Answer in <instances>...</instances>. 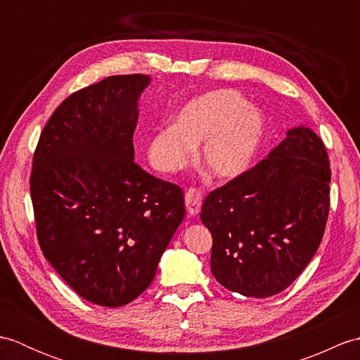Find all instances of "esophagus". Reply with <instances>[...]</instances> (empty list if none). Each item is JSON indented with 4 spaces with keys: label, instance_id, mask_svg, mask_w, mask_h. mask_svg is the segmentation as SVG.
Segmentation results:
<instances>
[{
    "label": "esophagus",
    "instance_id": "obj_1",
    "mask_svg": "<svg viewBox=\"0 0 360 360\" xmlns=\"http://www.w3.org/2000/svg\"><path fill=\"white\" fill-rule=\"evenodd\" d=\"M202 205V193L196 188H188L186 192V207L190 215L195 217L200 213Z\"/></svg>",
    "mask_w": 360,
    "mask_h": 360
}]
</instances>
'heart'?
Returning <instances> with one entry per match:
<instances>
[{"instance_id":"1","label":"heart","mask_w":360,"mask_h":360,"mask_svg":"<svg viewBox=\"0 0 360 360\" xmlns=\"http://www.w3.org/2000/svg\"><path fill=\"white\" fill-rule=\"evenodd\" d=\"M264 119L235 89H215L193 97L179 110L174 124L158 128L147 143L150 164L160 173L184 168L201 144L198 159L219 181L238 178L258 153Z\"/></svg>"}]
</instances>
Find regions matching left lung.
<instances>
[{
	"label": "left lung",
	"instance_id": "obj_1",
	"mask_svg": "<svg viewBox=\"0 0 360 360\" xmlns=\"http://www.w3.org/2000/svg\"><path fill=\"white\" fill-rule=\"evenodd\" d=\"M331 168L311 128L289 129L266 159L205 198L219 285L264 298L292 283L317 252L330 212Z\"/></svg>",
	"mask_w": 360,
	"mask_h": 360
}]
</instances>
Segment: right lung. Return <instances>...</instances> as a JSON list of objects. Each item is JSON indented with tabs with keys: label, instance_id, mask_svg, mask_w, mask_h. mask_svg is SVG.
Returning a JSON list of instances; mask_svg holds the SVG:
<instances>
[{
	"label": "right lung",
	"instance_id": "1",
	"mask_svg": "<svg viewBox=\"0 0 360 360\" xmlns=\"http://www.w3.org/2000/svg\"><path fill=\"white\" fill-rule=\"evenodd\" d=\"M148 75H111L58 105L30 173L37 238L85 300L116 308L155 278L186 215L184 192L134 162L137 102Z\"/></svg>",
	"mask_w": 360,
	"mask_h": 360
}]
</instances>
